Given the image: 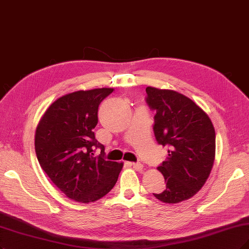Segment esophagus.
Here are the masks:
<instances>
[{
	"label": "esophagus",
	"mask_w": 249,
	"mask_h": 249,
	"mask_svg": "<svg viewBox=\"0 0 249 249\" xmlns=\"http://www.w3.org/2000/svg\"><path fill=\"white\" fill-rule=\"evenodd\" d=\"M131 166H132L135 170H137V171H141V170H142V168H143V165H142V163H132Z\"/></svg>",
	"instance_id": "esophagus-1"
}]
</instances>
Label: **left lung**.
<instances>
[{
    "instance_id": "1",
    "label": "left lung",
    "mask_w": 249,
    "mask_h": 249,
    "mask_svg": "<svg viewBox=\"0 0 249 249\" xmlns=\"http://www.w3.org/2000/svg\"><path fill=\"white\" fill-rule=\"evenodd\" d=\"M146 103L156 110L154 133L168 146V156L157 169L166 189L153 194L176 204L194 196L204 186L215 157V131L208 115L194 101L169 89L146 87Z\"/></svg>"
}]
</instances>
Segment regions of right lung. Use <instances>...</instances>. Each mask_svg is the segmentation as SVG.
Instances as JSON below:
<instances>
[{
	"label": "right lung",
	"instance_id": "1",
	"mask_svg": "<svg viewBox=\"0 0 249 249\" xmlns=\"http://www.w3.org/2000/svg\"><path fill=\"white\" fill-rule=\"evenodd\" d=\"M114 88L79 90L52 103L40 119L35 150L42 169L64 195L81 203L106 196L118 180L123 163L107 161L95 140L98 107ZM102 149L100 156L94 149Z\"/></svg>",
	"mask_w": 249,
	"mask_h": 249
}]
</instances>
